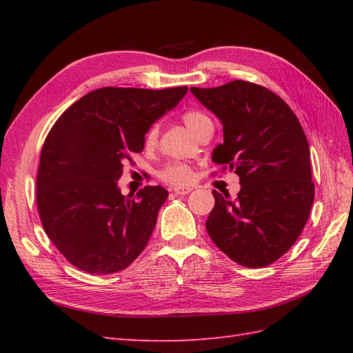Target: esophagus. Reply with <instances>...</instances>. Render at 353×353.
I'll return each instance as SVG.
<instances>
[{"instance_id":"1","label":"esophagus","mask_w":353,"mask_h":353,"mask_svg":"<svg viewBox=\"0 0 353 353\" xmlns=\"http://www.w3.org/2000/svg\"><path fill=\"white\" fill-rule=\"evenodd\" d=\"M174 191L177 196H186V194H190L192 191L191 186H177V188L172 190Z\"/></svg>"}]
</instances>
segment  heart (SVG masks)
Segmentation results:
<instances>
[{"label":"heart","mask_w":353,"mask_h":353,"mask_svg":"<svg viewBox=\"0 0 353 353\" xmlns=\"http://www.w3.org/2000/svg\"><path fill=\"white\" fill-rule=\"evenodd\" d=\"M211 121L205 114H201L199 110H188L183 114V123L185 125L188 127V130L194 134L196 133L201 125L205 123ZM157 137V130L156 127H152L145 134V144L147 145H152L153 142L156 141ZM191 176H192V171L188 167V165H183V163H171L167 165L162 171H161V177L162 181L172 183V185H185L191 181Z\"/></svg>","instance_id":"heart-1"}]
</instances>
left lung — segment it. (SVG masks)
Instances as JSON below:
<instances>
[{
  "label": "left lung",
  "mask_w": 353,
  "mask_h": 353,
  "mask_svg": "<svg viewBox=\"0 0 353 353\" xmlns=\"http://www.w3.org/2000/svg\"><path fill=\"white\" fill-rule=\"evenodd\" d=\"M191 92L223 124L212 161L235 171L241 183L235 200L212 191L208 234L239 265L273 264L302 234L314 201L302 125L279 95L250 81Z\"/></svg>",
  "instance_id": "1"
}]
</instances>
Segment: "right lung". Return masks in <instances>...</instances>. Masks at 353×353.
Returning <instances> with one entry per match:
<instances>
[{
	"mask_svg": "<svg viewBox=\"0 0 353 353\" xmlns=\"http://www.w3.org/2000/svg\"><path fill=\"white\" fill-rule=\"evenodd\" d=\"M186 92V86L101 88L51 127L37 171V211L45 234L72 265L117 273L145 249L168 191L157 185L123 196L118 181L123 165L144 150L152 124Z\"/></svg>",
	"mask_w": 353,
	"mask_h": 353,
	"instance_id": "obj_1",
	"label": "right lung"
}]
</instances>
